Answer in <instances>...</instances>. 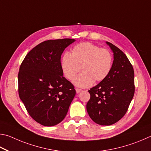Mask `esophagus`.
I'll use <instances>...</instances> for the list:
<instances>
[{
    "instance_id": "obj_1",
    "label": "esophagus",
    "mask_w": 151,
    "mask_h": 151,
    "mask_svg": "<svg viewBox=\"0 0 151 151\" xmlns=\"http://www.w3.org/2000/svg\"><path fill=\"white\" fill-rule=\"evenodd\" d=\"M76 93H80L81 91H82V89H79V88H76Z\"/></svg>"
}]
</instances>
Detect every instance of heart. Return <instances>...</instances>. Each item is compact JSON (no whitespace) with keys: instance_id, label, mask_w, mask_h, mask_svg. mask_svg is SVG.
Returning a JSON list of instances; mask_svg holds the SVG:
<instances>
[{"instance_id":"obj_1","label":"heart","mask_w":151,"mask_h":151,"mask_svg":"<svg viewBox=\"0 0 151 151\" xmlns=\"http://www.w3.org/2000/svg\"><path fill=\"white\" fill-rule=\"evenodd\" d=\"M113 65V57L109 50L100 48L90 42H83L73 47L71 54L63 55L61 65L65 77L72 80L79 71L81 72L74 80L76 86L86 88L93 82L104 80Z\"/></svg>"}]
</instances>
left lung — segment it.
I'll return each mask as SVG.
<instances>
[{"label":"left lung","instance_id":"left-lung-1","mask_svg":"<svg viewBox=\"0 0 151 151\" xmlns=\"http://www.w3.org/2000/svg\"><path fill=\"white\" fill-rule=\"evenodd\" d=\"M114 55L107 77L89 90L87 111L95 123L111 125L125 115L134 93V70L127 55L115 45L106 42Z\"/></svg>","mask_w":151,"mask_h":151}]
</instances>
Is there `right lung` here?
I'll use <instances>...</instances> for the list:
<instances>
[{
	"label": "right lung",
	"instance_id": "1",
	"mask_svg": "<svg viewBox=\"0 0 151 151\" xmlns=\"http://www.w3.org/2000/svg\"><path fill=\"white\" fill-rule=\"evenodd\" d=\"M74 41L63 38L42 42L28 53L20 66L19 97L30 117L44 126L62 121L76 96L61 65L63 50Z\"/></svg>",
	"mask_w": 151,
	"mask_h": 151
}]
</instances>
